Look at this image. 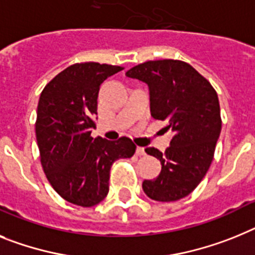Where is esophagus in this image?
I'll use <instances>...</instances> for the list:
<instances>
[{
	"mask_svg": "<svg viewBox=\"0 0 255 255\" xmlns=\"http://www.w3.org/2000/svg\"><path fill=\"white\" fill-rule=\"evenodd\" d=\"M136 154L137 155H145V149L142 146H137V149H136Z\"/></svg>",
	"mask_w": 255,
	"mask_h": 255,
	"instance_id": "1",
	"label": "esophagus"
}]
</instances>
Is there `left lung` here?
<instances>
[{
	"mask_svg": "<svg viewBox=\"0 0 255 255\" xmlns=\"http://www.w3.org/2000/svg\"><path fill=\"white\" fill-rule=\"evenodd\" d=\"M126 75L149 85L151 117L174 132L164 153L145 149L160 160L162 170L153 180H144L142 189L154 201L180 200L196 189L213 162L222 129L217 91L196 68L177 59L144 62Z\"/></svg>",
	"mask_w": 255,
	"mask_h": 255,
	"instance_id": "obj_1",
	"label": "left lung"
}]
</instances>
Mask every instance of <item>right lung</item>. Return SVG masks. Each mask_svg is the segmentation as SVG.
<instances>
[{
	"label": "right lung",
	"mask_w": 255,
	"mask_h": 255,
	"mask_svg": "<svg viewBox=\"0 0 255 255\" xmlns=\"http://www.w3.org/2000/svg\"><path fill=\"white\" fill-rule=\"evenodd\" d=\"M123 68L75 63L55 75L38 100L35 127L41 166L55 192L78 206L100 204L109 193L113 163L136 151L131 138L109 141L91 136L100 85Z\"/></svg>",
	"instance_id": "1"
}]
</instances>
